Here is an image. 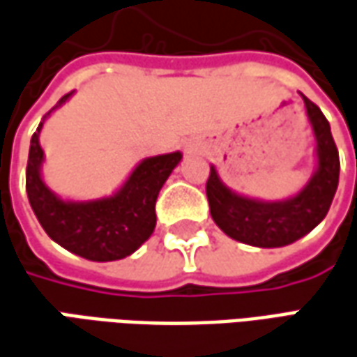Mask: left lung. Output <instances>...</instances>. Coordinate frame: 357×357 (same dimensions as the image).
<instances>
[{"label": "left lung", "instance_id": "left-lung-1", "mask_svg": "<svg viewBox=\"0 0 357 357\" xmlns=\"http://www.w3.org/2000/svg\"><path fill=\"white\" fill-rule=\"evenodd\" d=\"M314 135L317 166L295 195L281 201H261L230 189L215 166L207 179L211 217L227 236L258 248H281L309 234L331 209L340 178L338 148L331 125L311 99L301 93Z\"/></svg>", "mask_w": 357, "mask_h": 357}]
</instances>
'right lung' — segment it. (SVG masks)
<instances>
[{
    "label": "right lung",
    "instance_id": "right-lung-1",
    "mask_svg": "<svg viewBox=\"0 0 357 357\" xmlns=\"http://www.w3.org/2000/svg\"><path fill=\"white\" fill-rule=\"evenodd\" d=\"M72 96L74 91L66 93L46 113L31 138L26 162L29 203L46 234L68 252L91 261L123 260L152 236L160 189L183 154L169 152L138 162L125 183L109 197L91 201L60 197L43 179L45 152L38 137L50 113L62 107Z\"/></svg>",
    "mask_w": 357,
    "mask_h": 357
}]
</instances>
